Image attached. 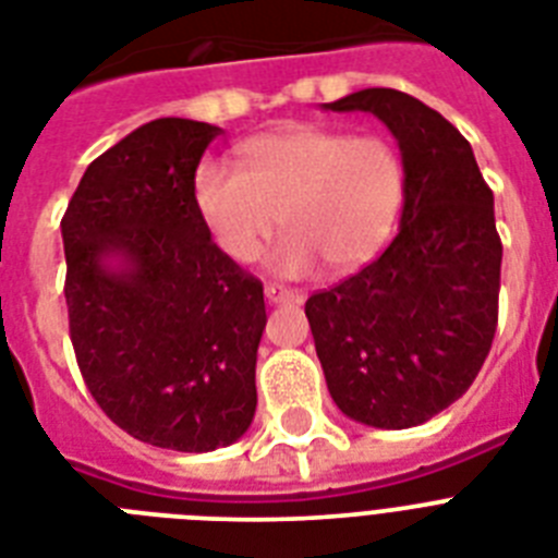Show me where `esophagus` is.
<instances>
[{"label": "esophagus", "mask_w": 558, "mask_h": 558, "mask_svg": "<svg viewBox=\"0 0 558 558\" xmlns=\"http://www.w3.org/2000/svg\"><path fill=\"white\" fill-rule=\"evenodd\" d=\"M265 299H268L270 305H299L302 302V293L293 288H284V284H265Z\"/></svg>", "instance_id": "34e87169"}]
</instances>
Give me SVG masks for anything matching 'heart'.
Masks as SVG:
<instances>
[{"label":"heart","mask_w":558,"mask_h":558,"mask_svg":"<svg viewBox=\"0 0 558 558\" xmlns=\"http://www.w3.org/2000/svg\"><path fill=\"white\" fill-rule=\"evenodd\" d=\"M404 196V168L379 136L288 128L239 147V168L207 159L193 177V205L230 259L251 262L279 225L268 268L305 276L362 268L388 242Z\"/></svg>","instance_id":"b5f03b06"}]
</instances>
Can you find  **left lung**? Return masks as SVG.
Returning a JSON list of instances; mask_svg holds the SVG:
<instances>
[{
	"instance_id": "8db88e82",
	"label": "left lung",
	"mask_w": 558,
	"mask_h": 558,
	"mask_svg": "<svg viewBox=\"0 0 558 558\" xmlns=\"http://www.w3.org/2000/svg\"><path fill=\"white\" fill-rule=\"evenodd\" d=\"M365 110L402 150V225L379 259L305 302L316 356L344 416L416 427L471 388L499 322L501 239L471 142L393 87L325 105Z\"/></svg>"
}]
</instances>
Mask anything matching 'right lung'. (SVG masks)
I'll return each instance as SVG.
<instances>
[{"instance_id": "add662e5", "label": "right lung", "mask_w": 558, "mask_h": 558, "mask_svg": "<svg viewBox=\"0 0 558 558\" xmlns=\"http://www.w3.org/2000/svg\"><path fill=\"white\" fill-rule=\"evenodd\" d=\"M222 128L165 117L87 165L62 216L82 379L133 439L205 453L256 413L262 282L216 247L193 177Z\"/></svg>"}]
</instances>
